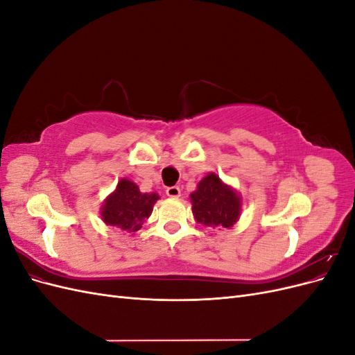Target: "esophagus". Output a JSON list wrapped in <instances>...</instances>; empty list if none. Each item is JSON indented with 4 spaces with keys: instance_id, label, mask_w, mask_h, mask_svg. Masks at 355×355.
Returning a JSON list of instances; mask_svg holds the SVG:
<instances>
[{
    "instance_id": "esophagus-1",
    "label": "esophagus",
    "mask_w": 355,
    "mask_h": 355,
    "mask_svg": "<svg viewBox=\"0 0 355 355\" xmlns=\"http://www.w3.org/2000/svg\"><path fill=\"white\" fill-rule=\"evenodd\" d=\"M166 194L170 197V198H179L180 197V188L179 187H168L166 189Z\"/></svg>"
}]
</instances>
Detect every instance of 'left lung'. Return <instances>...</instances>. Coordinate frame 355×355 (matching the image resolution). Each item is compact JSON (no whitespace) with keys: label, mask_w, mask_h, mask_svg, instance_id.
<instances>
[{"label":"left lung","mask_w":355,"mask_h":355,"mask_svg":"<svg viewBox=\"0 0 355 355\" xmlns=\"http://www.w3.org/2000/svg\"><path fill=\"white\" fill-rule=\"evenodd\" d=\"M189 197L196 220L206 227L231 228L240 218L241 197L216 173L202 178Z\"/></svg>","instance_id":"1"}]
</instances>
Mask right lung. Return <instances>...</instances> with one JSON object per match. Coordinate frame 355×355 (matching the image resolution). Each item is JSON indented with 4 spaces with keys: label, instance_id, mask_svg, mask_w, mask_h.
<instances>
[{
    "label": "right lung",
    "instance_id": "1",
    "mask_svg": "<svg viewBox=\"0 0 355 355\" xmlns=\"http://www.w3.org/2000/svg\"><path fill=\"white\" fill-rule=\"evenodd\" d=\"M158 198L155 192H141L135 182L124 178L118 182L112 194L103 201L101 210L102 220L110 227H116L127 234H135L151 216Z\"/></svg>",
    "mask_w": 355,
    "mask_h": 355
}]
</instances>
